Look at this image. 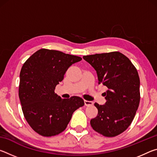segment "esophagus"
Returning a JSON list of instances; mask_svg holds the SVG:
<instances>
[{
  "label": "esophagus",
  "mask_w": 157,
  "mask_h": 157,
  "mask_svg": "<svg viewBox=\"0 0 157 157\" xmlns=\"http://www.w3.org/2000/svg\"><path fill=\"white\" fill-rule=\"evenodd\" d=\"M84 105L89 107V106L93 105V102H91V101H89V100H84Z\"/></svg>",
  "instance_id": "esophagus-1"
}]
</instances>
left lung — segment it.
Instances as JSON below:
<instances>
[{
	"label": "left lung",
	"instance_id": "obj_1",
	"mask_svg": "<svg viewBox=\"0 0 157 157\" xmlns=\"http://www.w3.org/2000/svg\"><path fill=\"white\" fill-rule=\"evenodd\" d=\"M96 71L98 84L108 90L105 105L95 102L98 110L90 123L107 137L118 136L131 124L140 102V79L136 68L125 55L111 52L84 56Z\"/></svg>",
	"mask_w": 157,
	"mask_h": 157
}]
</instances>
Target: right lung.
<instances>
[{
	"instance_id": "obj_1",
	"label": "right lung",
	"mask_w": 157,
	"mask_h": 157,
	"mask_svg": "<svg viewBox=\"0 0 157 157\" xmlns=\"http://www.w3.org/2000/svg\"><path fill=\"white\" fill-rule=\"evenodd\" d=\"M82 58L42 48L23 65L18 95L25 120L39 134L52 136L64 131L74 111L84 105L82 98L62 99L55 93L68 68Z\"/></svg>"
}]
</instances>
